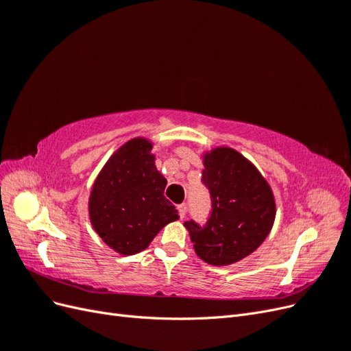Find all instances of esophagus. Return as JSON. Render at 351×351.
Instances as JSON below:
<instances>
[{
	"instance_id": "esophagus-1",
	"label": "esophagus",
	"mask_w": 351,
	"mask_h": 351,
	"mask_svg": "<svg viewBox=\"0 0 351 351\" xmlns=\"http://www.w3.org/2000/svg\"><path fill=\"white\" fill-rule=\"evenodd\" d=\"M177 209H178V215H180V218H186V214H187V206H186V204H182V205H178L177 206Z\"/></svg>"
}]
</instances>
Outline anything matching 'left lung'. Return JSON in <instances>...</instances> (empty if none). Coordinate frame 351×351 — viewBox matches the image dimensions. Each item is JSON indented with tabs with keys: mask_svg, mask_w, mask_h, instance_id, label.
I'll return each instance as SVG.
<instances>
[{
	"mask_svg": "<svg viewBox=\"0 0 351 351\" xmlns=\"http://www.w3.org/2000/svg\"><path fill=\"white\" fill-rule=\"evenodd\" d=\"M202 182L212 212L205 227L184 222L197 256L214 267L236 263L256 250L272 230L277 205L272 189L246 156L228 146L204 152Z\"/></svg>",
	"mask_w": 351,
	"mask_h": 351,
	"instance_id": "left-lung-1",
	"label": "left lung"
}]
</instances>
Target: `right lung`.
<instances>
[{
	"mask_svg": "<svg viewBox=\"0 0 351 351\" xmlns=\"http://www.w3.org/2000/svg\"><path fill=\"white\" fill-rule=\"evenodd\" d=\"M152 147L146 137L125 142L105 162L89 195L93 230L124 256L145 250L159 231L178 219L176 206L164 196L167 178L156 169Z\"/></svg>",
	"mask_w": 351,
	"mask_h": 351,
	"instance_id": "1",
	"label": "right lung"
}]
</instances>
